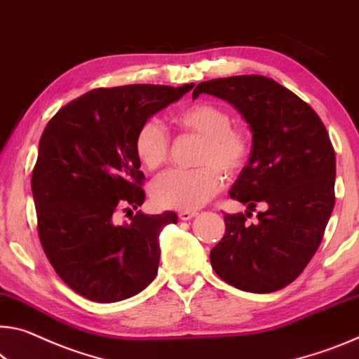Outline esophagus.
I'll list each match as a JSON object with an SVG mask.
<instances>
[{"mask_svg":"<svg viewBox=\"0 0 359 359\" xmlns=\"http://www.w3.org/2000/svg\"><path fill=\"white\" fill-rule=\"evenodd\" d=\"M198 212L196 210H182V212L179 214V219L180 220H191L193 217H196Z\"/></svg>","mask_w":359,"mask_h":359,"instance_id":"obj_1","label":"esophagus"}]
</instances>
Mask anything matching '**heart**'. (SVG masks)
<instances>
[{"instance_id":"heart-1","label":"heart","mask_w":359,"mask_h":359,"mask_svg":"<svg viewBox=\"0 0 359 359\" xmlns=\"http://www.w3.org/2000/svg\"><path fill=\"white\" fill-rule=\"evenodd\" d=\"M174 123L185 133L203 139L196 156L198 169L169 170L151 184V198L158 206L175 210L203 208L217 195L226 177H235L252 153V137L244 128L231 126L230 113L210 102H196L182 108ZM134 151L147 169L156 170L169 161L170 135L156 119H147L134 137Z\"/></svg>"}]
</instances>
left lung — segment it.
<instances>
[{"instance_id":"8db88e82","label":"left lung","mask_w":359,"mask_h":359,"mask_svg":"<svg viewBox=\"0 0 359 359\" xmlns=\"http://www.w3.org/2000/svg\"><path fill=\"white\" fill-rule=\"evenodd\" d=\"M224 99L252 129V153L230 196L246 214H225V235L210 265L241 291L266 294L292 283L320 248L335 203V153L316 111L292 90L262 75L200 83V94ZM257 205V224H249Z\"/></svg>"}]
</instances>
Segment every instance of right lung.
Returning <instances> with one entry per match:
<instances>
[{
  "instance_id": "1",
  "label": "right lung",
  "mask_w": 359,
  "mask_h": 359,
  "mask_svg": "<svg viewBox=\"0 0 359 359\" xmlns=\"http://www.w3.org/2000/svg\"><path fill=\"white\" fill-rule=\"evenodd\" d=\"M195 86L99 88L62 107L39 139L32 172L38 236L57 275L93 302L129 299L155 280L159 233L177 214L116 224L145 201L134 151L139 126Z\"/></svg>"
}]
</instances>
